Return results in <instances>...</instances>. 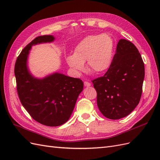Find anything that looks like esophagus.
Listing matches in <instances>:
<instances>
[{
    "mask_svg": "<svg viewBox=\"0 0 160 160\" xmlns=\"http://www.w3.org/2000/svg\"><path fill=\"white\" fill-rule=\"evenodd\" d=\"M84 85L85 87H89L91 86V83L88 81H84Z\"/></svg>",
    "mask_w": 160,
    "mask_h": 160,
    "instance_id": "34e87169",
    "label": "esophagus"
}]
</instances>
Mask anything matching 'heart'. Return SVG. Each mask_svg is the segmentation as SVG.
<instances>
[{"instance_id":"1","label":"heart","mask_w":160,"mask_h":160,"mask_svg":"<svg viewBox=\"0 0 160 160\" xmlns=\"http://www.w3.org/2000/svg\"><path fill=\"white\" fill-rule=\"evenodd\" d=\"M115 49L113 38L108 33L91 35L85 37L75 47L73 55L66 57L69 67L77 72L87 69L93 73L108 70L112 63Z\"/></svg>"}]
</instances>
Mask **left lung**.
<instances>
[{
    "instance_id": "8db88e82",
    "label": "left lung",
    "mask_w": 160,
    "mask_h": 160,
    "mask_svg": "<svg viewBox=\"0 0 160 160\" xmlns=\"http://www.w3.org/2000/svg\"><path fill=\"white\" fill-rule=\"evenodd\" d=\"M115 52L105 74L92 81L98 108L111 119L126 117L136 108L145 76L142 56L132 42L120 39Z\"/></svg>"
}]
</instances>
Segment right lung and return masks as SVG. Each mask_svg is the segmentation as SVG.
<instances>
[{
  "label": "right lung",
  "mask_w": 160,
  "mask_h": 160,
  "mask_svg": "<svg viewBox=\"0 0 160 160\" xmlns=\"http://www.w3.org/2000/svg\"><path fill=\"white\" fill-rule=\"evenodd\" d=\"M55 40L52 35L36 37L24 48L14 66L17 89L24 108L36 122L56 127L69 120L78 96L83 89L80 79L55 72L43 79L34 77L27 67L31 47Z\"/></svg>",
  "instance_id": "add662e5"
}]
</instances>
